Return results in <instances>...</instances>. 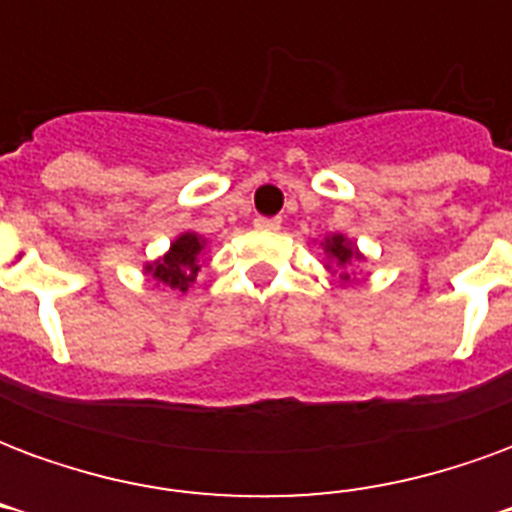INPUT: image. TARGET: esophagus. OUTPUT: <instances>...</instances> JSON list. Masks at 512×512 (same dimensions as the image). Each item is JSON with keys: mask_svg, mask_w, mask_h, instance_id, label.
Wrapping results in <instances>:
<instances>
[{"mask_svg": "<svg viewBox=\"0 0 512 512\" xmlns=\"http://www.w3.org/2000/svg\"><path fill=\"white\" fill-rule=\"evenodd\" d=\"M279 224H282L279 216H271V219H268V216H257L255 219L257 230H279Z\"/></svg>", "mask_w": 512, "mask_h": 512, "instance_id": "obj_1", "label": "esophagus"}]
</instances>
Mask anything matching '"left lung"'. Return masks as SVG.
<instances>
[{
    "label": "left lung",
    "mask_w": 512,
    "mask_h": 512,
    "mask_svg": "<svg viewBox=\"0 0 512 512\" xmlns=\"http://www.w3.org/2000/svg\"><path fill=\"white\" fill-rule=\"evenodd\" d=\"M323 249H326V255L332 257L337 266H348L351 260H362V255H359V249H356L345 235H329L326 241H323ZM340 279H345L348 282V274H340Z\"/></svg>",
    "instance_id": "left-lung-1"
}]
</instances>
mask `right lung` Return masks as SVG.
Instances as JSON below:
<instances>
[{
    "label": "right lung",
    "mask_w": 512,
    "mask_h": 512,
    "mask_svg": "<svg viewBox=\"0 0 512 512\" xmlns=\"http://www.w3.org/2000/svg\"><path fill=\"white\" fill-rule=\"evenodd\" d=\"M205 249V238L197 233L178 235L169 252L164 257H158L156 263H147L145 274L167 285L169 290H189V285L200 274V255Z\"/></svg>",
    "instance_id": "1"
}]
</instances>
